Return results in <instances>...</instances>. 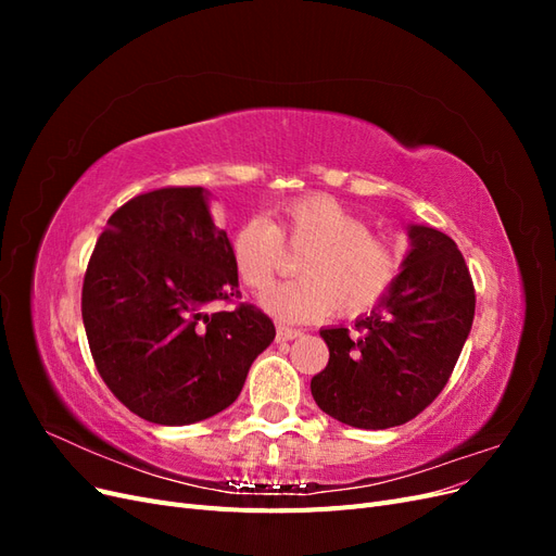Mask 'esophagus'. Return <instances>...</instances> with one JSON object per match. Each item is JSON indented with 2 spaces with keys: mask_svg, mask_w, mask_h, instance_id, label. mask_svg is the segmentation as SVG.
<instances>
[{
  "mask_svg": "<svg viewBox=\"0 0 556 556\" xmlns=\"http://www.w3.org/2000/svg\"><path fill=\"white\" fill-rule=\"evenodd\" d=\"M301 333H304L301 329H292V327H285V325H280V327L276 329V341H278V343L294 341V339H299Z\"/></svg>",
  "mask_w": 556,
  "mask_h": 556,
  "instance_id": "1",
  "label": "esophagus"
}]
</instances>
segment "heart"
<instances>
[{"instance_id": "1", "label": "heart", "mask_w": 556, "mask_h": 556, "mask_svg": "<svg viewBox=\"0 0 556 556\" xmlns=\"http://www.w3.org/2000/svg\"><path fill=\"white\" fill-rule=\"evenodd\" d=\"M282 241L308 245L299 262V280L280 282L260 304L282 323H308L333 308L355 315L387 294L399 276L401 255L374 237L362 215L329 194L285 201L274 225L250 217L233 231L229 252L239 278L250 290H266L282 260Z\"/></svg>"}]
</instances>
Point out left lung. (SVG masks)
Listing matches in <instances>:
<instances>
[{
    "instance_id": "8db88e82",
    "label": "left lung",
    "mask_w": 556,
    "mask_h": 556,
    "mask_svg": "<svg viewBox=\"0 0 556 556\" xmlns=\"http://www.w3.org/2000/svg\"><path fill=\"white\" fill-rule=\"evenodd\" d=\"M392 288L345 327L319 329L329 364L311 380L319 408L357 429L406 425L441 394L476 315L473 280L447 233L408 225Z\"/></svg>"
}]
</instances>
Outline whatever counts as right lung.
Returning <instances> with one entry per match:
<instances>
[{
  "label": "right lung",
  "instance_id": "right-lung-1",
  "mask_svg": "<svg viewBox=\"0 0 556 556\" xmlns=\"http://www.w3.org/2000/svg\"><path fill=\"white\" fill-rule=\"evenodd\" d=\"M211 192L164 188L117 208L83 280V325L99 376L153 425L185 427L229 408L276 339L262 311L208 313L239 296Z\"/></svg>",
  "mask_w": 556,
  "mask_h": 556
}]
</instances>
